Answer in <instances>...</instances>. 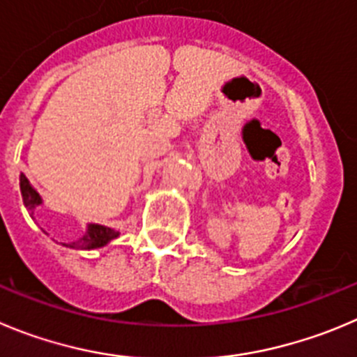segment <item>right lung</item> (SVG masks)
Returning a JSON list of instances; mask_svg holds the SVG:
<instances>
[{
	"label": "right lung",
	"instance_id": "obj_1",
	"mask_svg": "<svg viewBox=\"0 0 357 357\" xmlns=\"http://www.w3.org/2000/svg\"><path fill=\"white\" fill-rule=\"evenodd\" d=\"M21 194H22V202L28 208L29 215H35V209L42 204V197L40 194L29 185L28 178L24 174H21ZM119 236V231H114L111 227H105V225L100 224H88V229H86L84 236L79 238L77 241L72 243H61L63 246H68V248H75V250H93V248H102V246L107 245L109 241L116 239Z\"/></svg>",
	"mask_w": 357,
	"mask_h": 357
}]
</instances>
